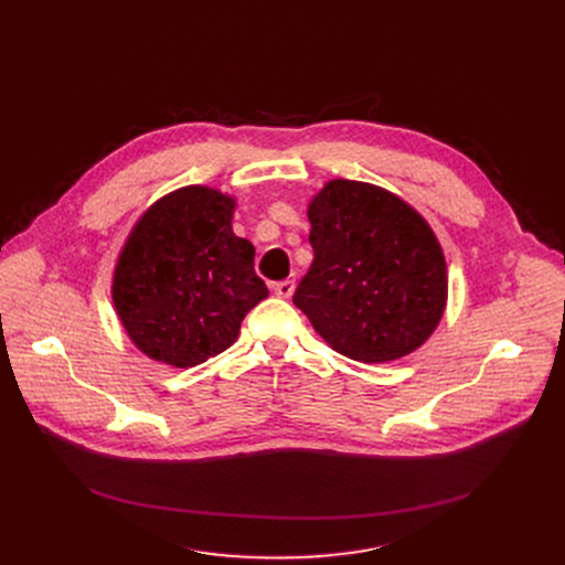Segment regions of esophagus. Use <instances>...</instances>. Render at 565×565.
<instances>
[{
  "label": "esophagus",
  "instance_id": "1",
  "mask_svg": "<svg viewBox=\"0 0 565 565\" xmlns=\"http://www.w3.org/2000/svg\"><path fill=\"white\" fill-rule=\"evenodd\" d=\"M273 290H275L277 298H290L292 290H295V281H292V279H284V281H277V284L273 286Z\"/></svg>",
  "mask_w": 565,
  "mask_h": 565
}]
</instances>
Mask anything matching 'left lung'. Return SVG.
Returning a JSON list of instances; mask_svg holds the SVG:
<instances>
[{
	"label": "left lung",
	"instance_id": "1",
	"mask_svg": "<svg viewBox=\"0 0 565 565\" xmlns=\"http://www.w3.org/2000/svg\"><path fill=\"white\" fill-rule=\"evenodd\" d=\"M313 263L292 295L313 330L364 364L401 360L437 328L447 263L426 220L396 194L330 181L309 205Z\"/></svg>",
	"mask_w": 565,
	"mask_h": 565
}]
</instances>
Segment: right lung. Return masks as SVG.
<instances>
[{"label":"right lung","instance_id":"add662e5","mask_svg":"<svg viewBox=\"0 0 565 565\" xmlns=\"http://www.w3.org/2000/svg\"><path fill=\"white\" fill-rule=\"evenodd\" d=\"M235 201L190 185L153 203L114 270L111 298L132 343L156 362L190 369L224 352L267 298L254 245L231 228Z\"/></svg>","mask_w":565,"mask_h":565}]
</instances>
